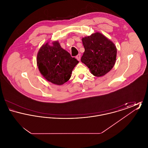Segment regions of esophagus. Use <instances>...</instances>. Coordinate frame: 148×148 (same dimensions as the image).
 I'll list each match as a JSON object with an SVG mask.
<instances>
[{
	"instance_id": "obj_1",
	"label": "esophagus",
	"mask_w": 148,
	"mask_h": 148,
	"mask_svg": "<svg viewBox=\"0 0 148 148\" xmlns=\"http://www.w3.org/2000/svg\"><path fill=\"white\" fill-rule=\"evenodd\" d=\"M80 58H81L80 54H78L77 56H76V59H77V60H79V61L80 60Z\"/></svg>"
}]
</instances>
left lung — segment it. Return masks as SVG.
<instances>
[{
    "label": "left lung",
    "instance_id": "left-lung-1",
    "mask_svg": "<svg viewBox=\"0 0 148 148\" xmlns=\"http://www.w3.org/2000/svg\"><path fill=\"white\" fill-rule=\"evenodd\" d=\"M85 51L81 62L93 75L99 77L112 70L116 61L115 44L102 34L97 32L82 38Z\"/></svg>",
    "mask_w": 148,
    "mask_h": 148
}]
</instances>
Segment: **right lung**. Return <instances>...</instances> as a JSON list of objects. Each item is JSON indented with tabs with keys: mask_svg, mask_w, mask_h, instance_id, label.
Segmentation results:
<instances>
[{
	"mask_svg": "<svg viewBox=\"0 0 148 148\" xmlns=\"http://www.w3.org/2000/svg\"><path fill=\"white\" fill-rule=\"evenodd\" d=\"M51 46L43 44L37 55V65L44 77L54 84H63L71 77L72 71L79 62L55 41Z\"/></svg>",
	"mask_w": 148,
	"mask_h": 148,
	"instance_id": "right-lung-1",
	"label": "right lung"
}]
</instances>
